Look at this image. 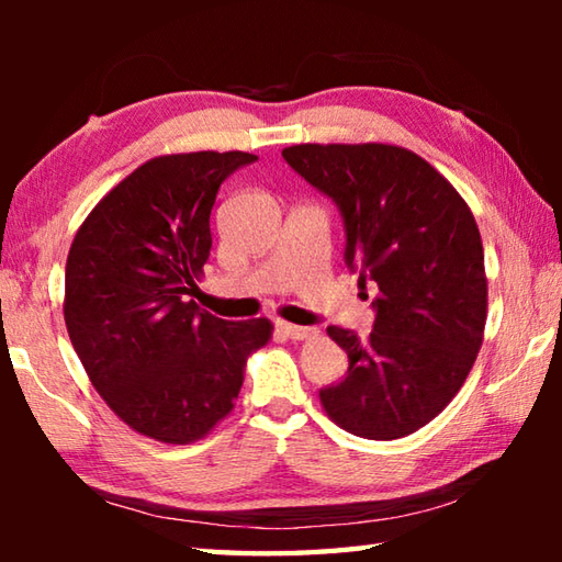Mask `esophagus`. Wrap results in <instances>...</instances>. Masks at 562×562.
Here are the masks:
<instances>
[{"mask_svg": "<svg viewBox=\"0 0 562 562\" xmlns=\"http://www.w3.org/2000/svg\"><path fill=\"white\" fill-rule=\"evenodd\" d=\"M278 331L282 337H288V339H312V337H317V329H312V327H297V325H290V322H278Z\"/></svg>", "mask_w": 562, "mask_h": 562, "instance_id": "esophagus-1", "label": "esophagus"}]
</instances>
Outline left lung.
<instances>
[{
    "label": "left lung",
    "mask_w": 562,
    "mask_h": 562,
    "mask_svg": "<svg viewBox=\"0 0 562 562\" xmlns=\"http://www.w3.org/2000/svg\"><path fill=\"white\" fill-rule=\"evenodd\" d=\"M337 203L345 260L374 282V329L327 335L349 372L319 392L331 422L372 441L402 439L459 394L483 345L488 280L471 207L414 150L392 144H300L282 150Z\"/></svg>",
    "instance_id": "8db88e82"
}]
</instances>
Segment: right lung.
I'll list each match as a JSON object with an SVG mask.
<instances>
[{"label":"right lung","mask_w":562,"mask_h":562,"mask_svg":"<svg viewBox=\"0 0 562 562\" xmlns=\"http://www.w3.org/2000/svg\"><path fill=\"white\" fill-rule=\"evenodd\" d=\"M258 156L198 150L146 160L113 186L74 235L64 319L103 402L133 431L193 443L233 412L247 357L270 319L227 322L188 294L211 258L223 180Z\"/></svg>","instance_id":"right-lung-1"}]
</instances>
